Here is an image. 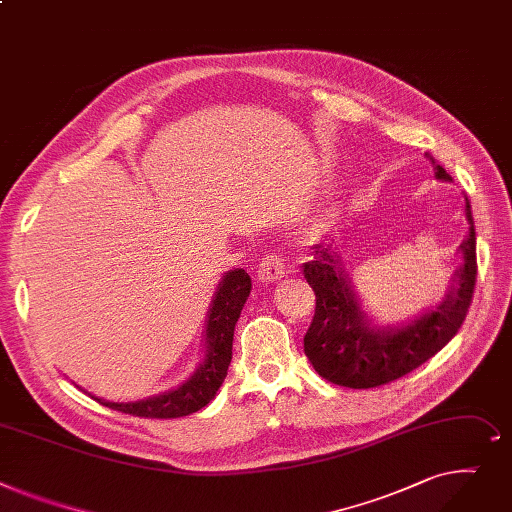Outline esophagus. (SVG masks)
Instances as JSON below:
<instances>
[{"mask_svg":"<svg viewBox=\"0 0 512 512\" xmlns=\"http://www.w3.org/2000/svg\"><path fill=\"white\" fill-rule=\"evenodd\" d=\"M287 275V266L283 262V258H279L277 254L264 256L260 266H258V281L262 283H273L277 279H283Z\"/></svg>","mask_w":512,"mask_h":512,"instance_id":"1","label":"esophagus"}]
</instances>
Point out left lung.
Here are the masks:
<instances>
[{
    "label": "left lung",
    "mask_w": 512,
    "mask_h": 512,
    "mask_svg": "<svg viewBox=\"0 0 512 512\" xmlns=\"http://www.w3.org/2000/svg\"><path fill=\"white\" fill-rule=\"evenodd\" d=\"M436 179L453 182L430 155ZM461 244L463 264L453 289L436 310H428L401 328H378L359 306V297L341 256L330 246H314V260L304 264V277L316 295V312L304 337V351L314 370L328 382L349 388H374L393 382L428 362L453 339L469 312L477 262L471 204Z\"/></svg>",
    "instance_id": "8db88e82"
}]
</instances>
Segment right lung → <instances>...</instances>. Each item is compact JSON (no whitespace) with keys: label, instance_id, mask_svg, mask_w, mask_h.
I'll use <instances>...</instances> for the list:
<instances>
[{"label":"right lung","instance_id":"right-lung-1","mask_svg":"<svg viewBox=\"0 0 512 512\" xmlns=\"http://www.w3.org/2000/svg\"><path fill=\"white\" fill-rule=\"evenodd\" d=\"M252 289V279L244 268H235L225 273L219 289L215 293L213 306L208 310L206 335H204V362L198 370L175 390H167L163 395L148 397L134 403H111L105 399H97L101 405L130 413L136 417L150 419H171L196 413L215 399L217 390L221 388L229 364H231V347H233V330L239 314L246 304Z\"/></svg>","mask_w":512,"mask_h":512}]
</instances>
